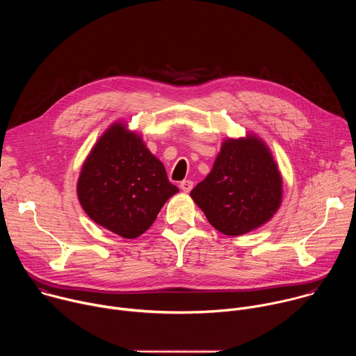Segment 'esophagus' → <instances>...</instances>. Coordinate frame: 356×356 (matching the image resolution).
<instances>
[{"mask_svg": "<svg viewBox=\"0 0 356 356\" xmlns=\"http://www.w3.org/2000/svg\"><path fill=\"white\" fill-rule=\"evenodd\" d=\"M180 188H181L184 193H190L191 188H193V181H191V180H183V181H180Z\"/></svg>", "mask_w": 356, "mask_h": 356, "instance_id": "1", "label": "esophagus"}]
</instances>
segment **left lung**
Masks as SVG:
<instances>
[{"mask_svg":"<svg viewBox=\"0 0 356 356\" xmlns=\"http://www.w3.org/2000/svg\"><path fill=\"white\" fill-rule=\"evenodd\" d=\"M190 195L216 229L229 236L243 235L279 210L282 176L259 138H228L211 172Z\"/></svg>","mask_w":356,"mask_h":356,"instance_id":"obj_1","label":"left lung"}]
</instances>
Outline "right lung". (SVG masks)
Wrapping results in <instances>:
<instances>
[{
  "instance_id": "right-lung-1",
  "label": "right lung",
  "mask_w": 356,
  "mask_h": 356,
  "mask_svg": "<svg viewBox=\"0 0 356 356\" xmlns=\"http://www.w3.org/2000/svg\"><path fill=\"white\" fill-rule=\"evenodd\" d=\"M177 191L163 163L122 122L113 124L101 135L77 181L86 214L127 239L142 235L154 224L165 202Z\"/></svg>"
}]
</instances>
